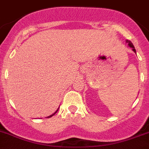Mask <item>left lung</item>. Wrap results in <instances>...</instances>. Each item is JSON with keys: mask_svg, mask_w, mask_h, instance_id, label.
I'll return each instance as SVG.
<instances>
[{"mask_svg": "<svg viewBox=\"0 0 149 149\" xmlns=\"http://www.w3.org/2000/svg\"><path fill=\"white\" fill-rule=\"evenodd\" d=\"M126 42H127V43L128 46H130V48H132V50H133V51H134L135 53H136V49H135V48H134V45H133V43H132V42H130V40H127Z\"/></svg>", "mask_w": 149, "mask_h": 149, "instance_id": "1", "label": "left lung"}]
</instances>
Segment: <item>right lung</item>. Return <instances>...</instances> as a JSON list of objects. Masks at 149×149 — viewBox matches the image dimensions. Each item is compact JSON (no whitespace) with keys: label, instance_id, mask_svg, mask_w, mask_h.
Segmentation results:
<instances>
[{"label":"right lung","instance_id":"right-lung-1","mask_svg":"<svg viewBox=\"0 0 149 149\" xmlns=\"http://www.w3.org/2000/svg\"><path fill=\"white\" fill-rule=\"evenodd\" d=\"M58 109H59V107H58ZM58 109H57V110H56V111H55V112H54V113H53V114H52V115H51V116H48V117H46V118H50V117H52V116H54V115H55V113H56V112H58Z\"/></svg>","mask_w":149,"mask_h":149}]
</instances>
